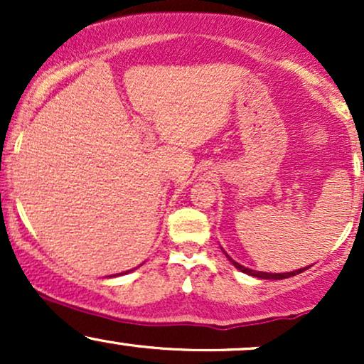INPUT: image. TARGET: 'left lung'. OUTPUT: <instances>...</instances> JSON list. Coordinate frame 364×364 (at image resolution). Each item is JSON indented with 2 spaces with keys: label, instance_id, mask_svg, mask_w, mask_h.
Here are the masks:
<instances>
[{
  "label": "left lung",
  "instance_id": "left-lung-1",
  "mask_svg": "<svg viewBox=\"0 0 364 364\" xmlns=\"http://www.w3.org/2000/svg\"><path fill=\"white\" fill-rule=\"evenodd\" d=\"M228 258H229V257H228ZM229 262H231L232 265H235L237 270H241V272H245V274H248V275H253V277H258V279H274V281H277V279H287V277H292V275L301 274L303 270H306V269H308V267H306V269L294 270V272H286V274H269V272H255V270H252V269H246V267L240 265V263L232 260V258H229Z\"/></svg>",
  "mask_w": 364,
  "mask_h": 364
}]
</instances>
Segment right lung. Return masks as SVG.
Masks as SVG:
<instances>
[{"label": "right lung", "mask_w": 364, "mask_h": 364, "mask_svg": "<svg viewBox=\"0 0 364 364\" xmlns=\"http://www.w3.org/2000/svg\"><path fill=\"white\" fill-rule=\"evenodd\" d=\"M124 274H127V272H124Z\"/></svg>", "instance_id": "obj_1"}]
</instances>
